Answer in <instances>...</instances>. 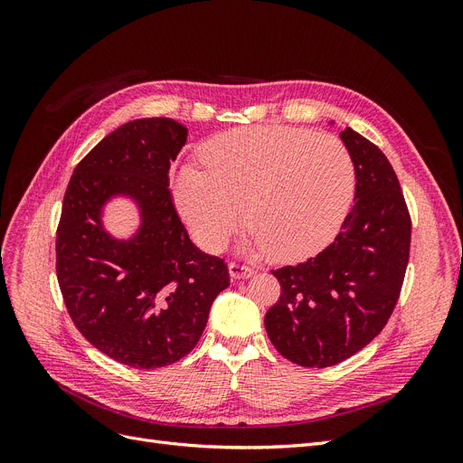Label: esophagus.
<instances>
[{
	"label": "esophagus",
	"mask_w": 463,
	"mask_h": 463,
	"mask_svg": "<svg viewBox=\"0 0 463 463\" xmlns=\"http://www.w3.org/2000/svg\"><path fill=\"white\" fill-rule=\"evenodd\" d=\"M229 274L232 279H241V278H250L255 274V270L248 264H240V262H231L229 264Z\"/></svg>",
	"instance_id": "1"
}]
</instances>
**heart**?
<instances>
[{
	"mask_svg": "<svg viewBox=\"0 0 463 463\" xmlns=\"http://www.w3.org/2000/svg\"><path fill=\"white\" fill-rule=\"evenodd\" d=\"M204 166L184 165L173 199L206 251H219L244 223L250 246L281 262L323 251L351 210L356 170L347 144L330 133L260 126L204 146Z\"/></svg>",
	"mask_w": 463,
	"mask_h": 463,
	"instance_id": "1",
	"label": "heart"
}]
</instances>
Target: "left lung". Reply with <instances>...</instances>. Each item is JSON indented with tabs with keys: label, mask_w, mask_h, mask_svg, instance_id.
I'll use <instances>...</instances> for the list:
<instances>
[{
	"label": "left lung",
	"mask_w": 463,
	"mask_h": 463,
	"mask_svg": "<svg viewBox=\"0 0 463 463\" xmlns=\"http://www.w3.org/2000/svg\"><path fill=\"white\" fill-rule=\"evenodd\" d=\"M354 161V206L317 257L272 270L281 293L266 311L270 342L304 368H328L366 347L398 304L411 215L398 176L373 142L339 133Z\"/></svg>",
	"instance_id": "8db88e82"
}]
</instances>
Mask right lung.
Instances as JSON below:
<instances>
[{
    "mask_svg": "<svg viewBox=\"0 0 463 463\" xmlns=\"http://www.w3.org/2000/svg\"><path fill=\"white\" fill-rule=\"evenodd\" d=\"M187 140L170 118L128 121L77 165L56 231L65 307L88 342L112 360L156 370L201 339L215 297L229 287L223 259L194 248L168 189V168ZM112 194H129L143 225L114 241L100 225Z\"/></svg>",
    "mask_w": 463,
    "mask_h": 463,
    "instance_id": "obj_1",
    "label": "right lung"
}]
</instances>
